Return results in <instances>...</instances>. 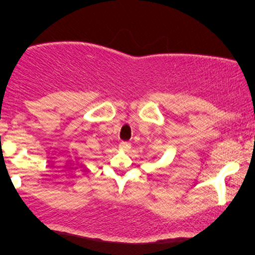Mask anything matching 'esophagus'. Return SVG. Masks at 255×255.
<instances>
[{"label": "esophagus", "mask_w": 255, "mask_h": 255, "mask_svg": "<svg viewBox=\"0 0 255 255\" xmlns=\"http://www.w3.org/2000/svg\"><path fill=\"white\" fill-rule=\"evenodd\" d=\"M120 148L122 151H128V149L131 148V144L128 141H122L120 144Z\"/></svg>", "instance_id": "34e87169"}]
</instances>
